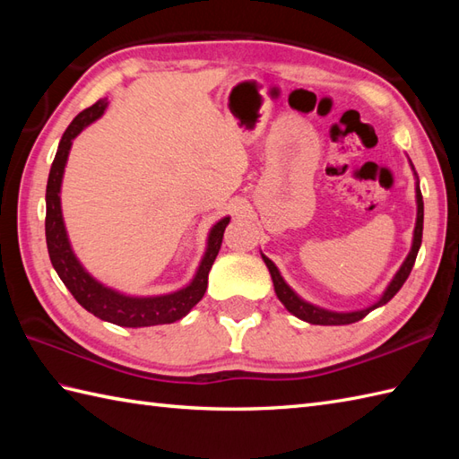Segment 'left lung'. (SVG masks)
Returning <instances> with one entry per match:
<instances>
[{"mask_svg": "<svg viewBox=\"0 0 459 459\" xmlns=\"http://www.w3.org/2000/svg\"><path fill=\"white\" fill-rule=\"evenodd\" d=\"M408 161H411V160H408ZM411 168L414 171L412 161H411ZM414 178H416V224H414V235H412V247H411V252H408V256L404 258L403 266L396 270L394 278L388 281V286L385 288L383 296H380L373 306H368L365 309H355V311H331V309H325V307H319L316 304H309V301H306L304 298L298 296L296 291L288 286V281L281 278L280 270H278V266L274 264V262H272L266 255H262V252H260L262 260H264V264L268 266L272 281H274L276 296H278V299L281 301V304H284V307L290 311L291 316H296L301 321H307V324H311V325H349V324H355V321H359V319H363L373 309L388 304V301H391L396 296V291L403 288L406 278L411 276V270H412L414 262H416L418 250H420V245H422L424 201H422L420 181H418L416 171H414Z\"/></svg>", "mask_w": 459, "mask_h": 459, "instance_id": "8db88e82", "label": "left lung"}]
</instances>
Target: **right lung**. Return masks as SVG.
<instances>
[{"label": "right lung", "mask_w": 459, "mask_h": 459, "mask_svg": "<svg viewBox=\"0 0 459 459\" xmlns=\"http://www.w3.org/2000/svg\"><path fill=\"white\" fill-rule=\"evenodd\" d=\"M106 108H108V100L102 99L92 104L91 108L82 110L65 130L61 142H58V150L53 160L51 171H48L45 195V237L48 258H51L55 272L58 278L63 280L66 290L74 296V299L99 319L120 327H150L173 324V321L187 316L204 296V290H207L209 281V272L221 250L224 229H227V224L230 222V217H222L211 227L204 255L187 286L169 291V294L130 296L124 294L120 290L102 284L100 280H96L91 272L82 266V262L76 258L71 247V240H68L61 207V187L68 153H71L73 148V140L86 128V126L99 120L106 112Z\"/></svg>", "instance_id": "1"}]
</instances>
